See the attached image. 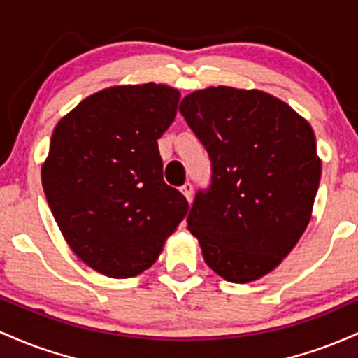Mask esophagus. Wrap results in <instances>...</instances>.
<instances>
[{
  "mask_svg": "<svg viewBox=\"0 0 358 358\" xmlns=\"http://www.w3.org/2000/svg\"><path fill=\"white\" fill-rule=\"evenodd\" d=\"M192 191H194V187H192L191 182H186L182 187H180V192H182V194L186 196V199L189 201V203H191V199H192Z\"/></svg>",
  "mask_w": 358,
  "mask_h": 358,
  "instance_id": "obj_1",
  "label": "esophagus"
}]
</instances>
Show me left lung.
<instances>
[{"label":"left lung","instance_id":"left-lung-1","mask_svg":"<svg viewBox=\"0 0 358 358\" xmlns=\"http://www.w3.org/2000/svg\"><path fill=\"white\" fill-rule=\"evenodd\" d=\"M179 111L211 160V184L196 194L187 230L223 279H260L311 220L321 178L313 128L257 90L206 87L187 94Z\"/></svg>","mask_w":358,"mask_h":358}]
</instances>
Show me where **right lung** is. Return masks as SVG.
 Here are the masks:
<instances>
[{
  "label": "right lung",
  "mask_w": 358,
  "mask_h": 358,
  "mask_svg": "<svg viewBox=\"0 0 358 358\" xmlns=\"http://www.w3.org/2000/svg\"><path fill=\"white\" fill-rule=\"evenodd\" d=\"M179 98L164 84L113 86L83 99L54 128L43 192L72 252L99 274L127 279L147 271L189 210L164 182L157 145Z\"/></svg>",
  "instance_id": "right-lung-1"
}]
</instances>
